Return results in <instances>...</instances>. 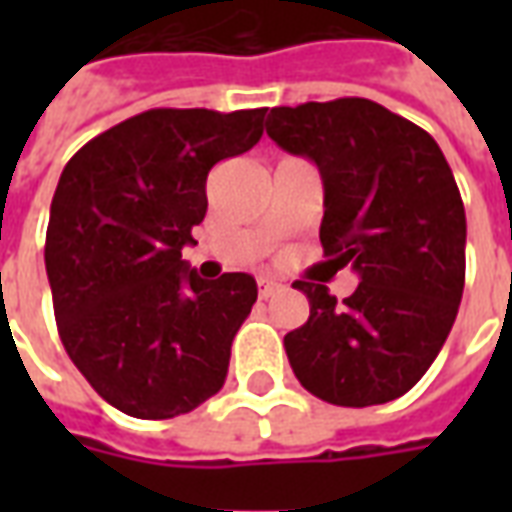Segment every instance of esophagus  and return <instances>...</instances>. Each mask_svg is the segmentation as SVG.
<instances>
[{
  "mask_svg": "<svg viewBox=\"0 0 512 512\" xmlns=\"http://www.w3.org/2000/svg\"><path fill=\"white\" fill-rule=\"evenodd\" d=\"M279 288H282V285H279L277 279H268V277L257 279V290H260V299H268V296H274Z\"/></svg>",
  "mask_w": 512,
  "mask_h": 512,
  "instance_id": "obj_1",
  "label": "esophagus"
}]
</instances>
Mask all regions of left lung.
Segmentation results:
<instances>
[{
  "label": "left lung",
  "instance_id": "8db88e82",
  "mask_svg": "<svg viewBox=\"0 0 512 512\" xmlns=\"http://www.w3.org/2000/svg\"><path fill=\"white\" fill-rule=\"evenodd\" d=\"M266 134L310 158L323 180V255L354 266L337 304L326 285L293 282L310 318L285 334L301 386L334 406L406 395L439 356L466 277V213L436 139L367 98L277 106Z\"/></svg>",
  "mask_w": 512,
  "mask_h": 512
}]
</instances>
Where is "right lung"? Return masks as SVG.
<instances>
[{"mask_svg":"<svg viewBox=\"0 0 512 512\" xmlns=\"http://www.w3.org/2000/svg\"><path fill=\"white\" fill-rule=\"evenodd\" d=\"M266 109H150L65 164L46 230L54 318L71 362L136 419L189 414L222 389L257 301L249 274L200 279L180 260L208 211L213 164L263 136Z\"/></svg>","mask_w":512,"mask_h":512,"instance_id":"1","label":"right lung"}]
</instances>
